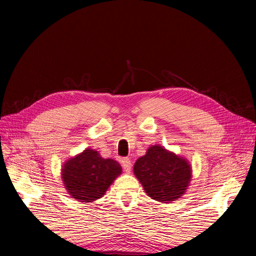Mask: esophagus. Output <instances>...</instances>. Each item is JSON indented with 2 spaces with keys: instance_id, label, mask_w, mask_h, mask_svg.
<instances>
[{
  "instance_id": "esophagus-1",
  "label": "esophagus",
  "mask_w": 256,
  "mask_h": 256,
  "mask_svg": "<svg viewBox=\"0 0 256 256\" xmlns=\"http://www.w3.org/2000/svg\"><path fill=\"white\" fill-rule=\"evenodd\" d=\"M122 166H123V170H124L125 172H131V168H132L131 160H130L128 158L122 159Z\"/></svg>"
}]
</instances>
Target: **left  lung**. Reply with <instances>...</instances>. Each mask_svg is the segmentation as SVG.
I'll return each instance as SVG.
<instances>
[{
    "mask_svg": "<svg viewBox=\"0 0 256 256\" xmlns=\"http://www.w3.org/2000/svg\"><path fill=\"white\" fill-rule=\"evenodd\" d=\"M133 172L148 196L162 203L180 198L192 180L188 160L160 144L146 149L134 164Z\"/></svg>",
    "mask_w": 256,
    "mask_h": 256,
    "instance_id": "obj_1",
    "label": "left lung"
}]
</instances>
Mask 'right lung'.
<instances>
[{
	"label": "right lung",
	"mask_w": 256,
	"mask_h": 256,
	"mask_svg": "<svg viewBox=\"0 0 256 256\" xmlns=\"http://www.w3.org/2000/svg\"><path fill=\"white\" fill-rule=\"evenodd\" d=\"M120 174L122 167L116 160L102 158L97 150L92 148L68 159L60 170L66 192L84 204L105 196Z\"/></svg>",
	"instance_id": "1"
}]
</instances>
